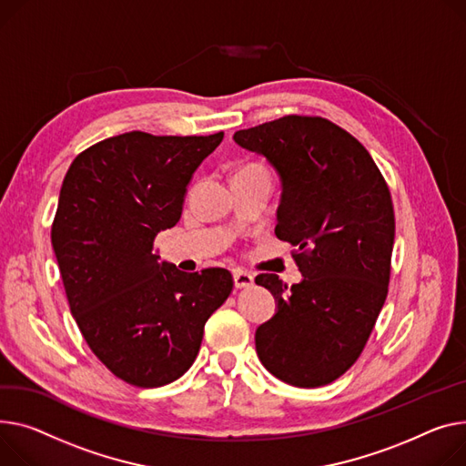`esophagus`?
I'll return each mask as SVG.
<instances>
[{"mask_svg": "<svg viewBox=\"0 0 466 466\" xmlns=\"http://www.w3.org/2000/svg\"><path fill=\"white\" fill-rule=\"evenodd\" d=\"M232 277H234L236 289H249L255 283V277L249 271L239 269V268L232 269Z\"/></svg>", "mask_w": 466, "mask_h": 466, "instance_id": "obj_1", "label": "esophagus"}]
</instances>
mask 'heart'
Instances as JSON below:
<instances>
[{
	"instance_id": "heart-1",
	"label": "heart",
	"mask_w": 466,
	"mask_h": 466,
	"mask_svg": "<svg viewBox=\"0 0 466 466\" xmlns=\"http://www.w3.org/2000/svg\"><path fill=\"white\" fill-rule=\"evenodd\" d=\"M245 170H258V168H245Z\"/></svg>"
}]
</instances>
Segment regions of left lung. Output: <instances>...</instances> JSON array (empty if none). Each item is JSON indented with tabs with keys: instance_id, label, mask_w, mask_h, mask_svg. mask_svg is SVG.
<instances>
[{
	"instance_id": "left-lung-1",
	"label": "left lung",
	"mask_w": 466,
	"mask_h": 466,
	"mask_svg": "<svg viewBox=\"0 0 466 466\" xmlns=\"http://www.w3.org/2000/svg\"><path fill=\"white\" fill-rule=\"evenodd\" d=\"M281 181L275 236L296 247L303 279L257 275L277 313L255 333L273 377L298 388L333 382L354 365L388 296L395 215L369 151L319 116H285L234 133Z\"/></svg>"
}]
</instances>
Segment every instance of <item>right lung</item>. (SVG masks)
<instances>
[{"instance_id":"1","label":"right lung","mask_w":466,"mask_h":466,"mask_svg":"<svg viewBox=\"0 0 466 466\" xmlns=\"http://www.w3.org/2000/svg\"><path fill=\"white\" fill-rule=\"evenodd\" d=\"M223 137L123 133L84 149L61 185L52 247L71 313L91 352L133 386L177 380L232 292L225 268L185 273L153 255Z\"/></svg>"}]
</instances>
